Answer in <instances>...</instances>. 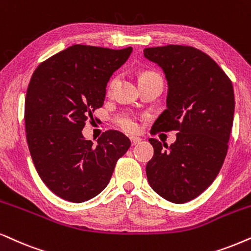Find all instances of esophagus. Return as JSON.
<instances>
[{
	"instance_id": "obj_1",
	"label": "esophagus",
	"mask_w": 251,
	"mask_h": 251,
	"mask_svg": "<svg viewBox=\"0 0 251 251\" xmlns=\"http://www.w3.org/2000/svg\"><path fill=\"white\" fill-rule=\"evenodd\" d=\"M129 140H131V144H132V146L138 145L139 142L141 141L140 139H139V138H135V136H131V138H129Z\"/></svg>"
}]
</instances>
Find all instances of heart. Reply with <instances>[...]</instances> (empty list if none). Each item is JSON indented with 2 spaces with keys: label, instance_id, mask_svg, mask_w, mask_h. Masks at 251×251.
Instances as JSON below:
<instances>
[{
  "label": "heart",
  "instance_id": "b5f03b06",
  "mask_svg": "<svg viewBox=\"0 0 251 251\" xmlns=\"http://www.w3.org/2000/svg\"><path fill=\"white\" fill-rule=\"evenodd\" d=\"M148 75H157V74H155L153 72H145L142 73L141 77H144V76H148ZM116 83H117V77H113L112 80L110 81L109 87H107V93H111V91L113 90ZM115 123L120 129H123V131L126 133H135L139 129L138 118H136V116L132 112L119 113L118 116H116Z\"/></svg>",
  "mask_w": 251,
  "mask_h": 251
}]
</instances>
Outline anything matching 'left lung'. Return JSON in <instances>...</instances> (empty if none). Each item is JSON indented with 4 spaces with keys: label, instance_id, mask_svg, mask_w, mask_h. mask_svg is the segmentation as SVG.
I'll list each match as a JSON object with an SVG mask.
<instances>
[{
    "label": "left lung",
    "instance_id": "obj_1",
    "mask_svg": "<svg viewBox=\"0 0 251 251\" xmlns=\"http://www.w3.org/2000/svg\"><path fill=\"white\" fill-rule=\"evenodd\" d=\"M144 54L163 69L169 85L168 107L153 128L177 132L169 147L149 139L154 155L147 178L162 198L182 204L204 192L223 167L235 109L233 84L210 55L192 46L149 47Z\"/></svg>",
    "mask_w": 251,
    "mask_h": 251
}]
</instances>
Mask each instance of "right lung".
<instances>
[{"label":"right lung","instance_id":"right-lung-1","mask_svg":"<svg viewBox=\"0 0 251 251\" xmlns=\"http://www.w3.org/2000/svg\"><path fill=\"white\" fill-rule=\"evenodd\" d=\"M132 47L111 50L73 45L43 61L25 97V132L41 180L65 201L83 202L109 184L117 161L131 141L109 129L97 145L82 129L103 106L111 75L126 62Z\"/></svg>","mask_w":251,"mask_h":251}]
</instances>
